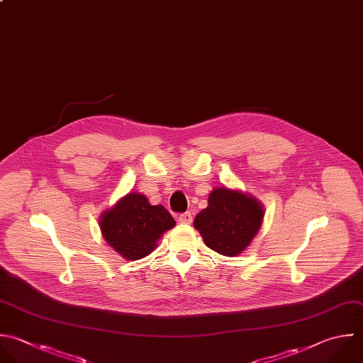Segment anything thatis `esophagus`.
<instances>
[{"mask_svg":"<svg viewBox=\"0 0 363 363\" xmlns=\"http://www.w3.org/2000/svg\"><path fill=\"white\" fill-rule=\"evenodd\" d=\"M179 221L182 223V224H191V221H193V216H191V213H183V214H179Z\"/></svg>","mask_w":363,"mask_h":363,"instance_id":"1","label":"esophagus"}]
</instances>
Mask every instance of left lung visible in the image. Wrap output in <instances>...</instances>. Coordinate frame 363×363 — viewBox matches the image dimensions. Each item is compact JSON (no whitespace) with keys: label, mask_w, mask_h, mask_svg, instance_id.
<instances>
[{"label":"left lung","mask_w":363,"mask_h":363,"mask_svg":"<svg viewBox=\"0 0 363 363\" xmlns=\"http://www.w3.org/2000/svg\"><path fill=\"white\" fill-rule=\"evenodd\" d=\"M264 211L255 199L225 187L214 189L207 208L194 218L204 244L225 257H235L245 250L258 233Z\"/></svg>","instance_id":"left-lung-1"}]
</instances>
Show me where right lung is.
I'll return each instance as SVG.
<instances>
[{
  "instance_id": "add662e5",
  "label": "right lung",
  "mask_w": 363,
  "mask_h": 363,
  "mask_svg": "<svg viewBox=\"0 0 363 363\" xmlns=\"http://www.w3.org/2000/svg\"><path fill=\"white\" fill-rule=\"evenodd\" d=\"M174 225V218L163 206H152L138 193L125 196L101 218V230L108 244L133 261L150 254L160 235Z\"/></svg>"
}]
</instances>
